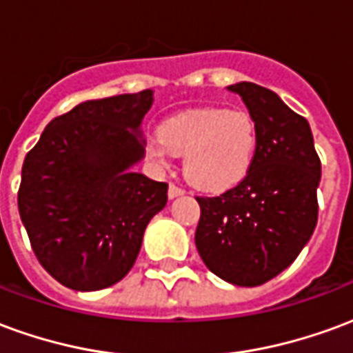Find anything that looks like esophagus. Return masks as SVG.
I'll list each match as a JSON object with an SVG mask.
<instances>
[{
    "label": "esophagus",
    "instance_id": "1",
    "mask_svg": "<svg viewBox=\"0 0 353 353\" xmlns=\"http://www.w3.org/2000/svg\"><path fill=\"white\" fill-rule=\"evenodd\" d=\"M181 194H185L183 189H179V187H176V185H170V187H168V199H177V196H181Z\"/></svg>",
    "mask_w": 353,
    "mask_h": 353
}]
</instances>
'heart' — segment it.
<instances>
[{
    "mask_svg": "<svg viewBox=\"0 0 353 353\" xmlns=\"http://www.w3.org/2000/svg\"><path fill=\"white\" fill-rule=\"evenodd\" d=\"M257 145V124L248 111L196 108L162 121L159 138L145 143V157L168 168L174 154H185V174L196 189L225 192L250 174Z\"/></svg>",
    "mask_w": 353,
    "mask_h": 353,
    "instance_id": "b5f03b06",
    "label": "heart"
}]
</instances>
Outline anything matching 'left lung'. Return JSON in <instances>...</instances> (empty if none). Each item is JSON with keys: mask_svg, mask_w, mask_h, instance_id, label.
Listing matches in <instances>:
<instances>
[{"mask_svg": "<svg viewBox=\"0 0 353 353\" xmlns=\"http://www.w3.org/2000/svg\"><path fill=\"white\" fill-rule=\"evenodd\" d=\"M259 132L255 161L242 183L214 199L199 196L194 244L204 265L232 285L255 288L285 270L318 223L321 162L310 124L272 90L236 83Z\"/></svg>", "mask_w": 353, "mask_h": 353, "instance_id": "8db88e82", "label": "left lung"}]
</instances>
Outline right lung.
I'll return each mask as SVG.
<instances>
[{
  "mask_svg": "<svg viewBox=\"0 0 353 353\" xmlns=\"http://www.w3.org/2000/svg\"><path fill=\"white\" fill-rule=\"evenodd\" d=\"M153 92L77 103L26 154L19 212L47 272L75 291L121 281L136 263L168 185L134 172L145 157L141 121Z\"/></svg>",
  "mask_w": 353,
  "mask_h": 353,
  "instance_id": "obj_1",
  "label": "right lung"
}]
</instances>
